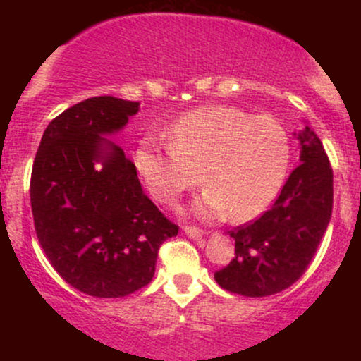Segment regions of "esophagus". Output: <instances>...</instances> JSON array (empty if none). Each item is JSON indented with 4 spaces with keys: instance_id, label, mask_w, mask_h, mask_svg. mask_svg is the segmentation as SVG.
<instances>
[{
    "instance_id": "1",
    "label": "esophagus",
    "mask_w": 361,
    "mask_h": 361,
    "mask_svg": "<svg viewBox=\"0 0 361 361\" xmlns=\"http://www.w3.org/2000/svg\"><path fill=\"white\" fill-rule=\"evenodd\" d=\"M183 231H185V234H187L190 239H199V238H202V235H204V232L197 227H185Z\"/></svg>"
}]
</instances>
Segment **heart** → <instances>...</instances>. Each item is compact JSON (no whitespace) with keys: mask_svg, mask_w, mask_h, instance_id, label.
Instances as JSON below:
<instances>
[{"mask_svg":"<svg viewBox=\"0 0 361 361\" xmlns=\"http://www.w3.org/2000/svg\"><path fill=\"white\" fill-rule=\"evenodd\" d=\"M166 139L147 136L134 164L155 201L173 206L201 181L199 216L250 220L278 195L290 162L285 127L234 106H202L171 123ZM202 176H198V173Z\"/></svg>","mask_w":361,"mask_h":361,"instance_id":"heart-1","label":"heart"}]
</instances>
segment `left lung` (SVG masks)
<instances>
[{"label":"left lung","mask_w":361,"mask_h":361,"mask_svg":"<svg viewBox=\"0 0 361 361\" xmlns=\"http://www.w3.org/2000/svg\"><path fill=\"white\" fill-rule=\"evenodd\" d=\"M300 164L269 211L231 231L235 257L214 279L245 297H269L292 286L311 264L332 216L334 173L323 145L309 126L295 133Z\"/></svg>","instance_id":"left-lung-1"}]
</instances>
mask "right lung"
<instances>
[{
    "label": "right lung",
    "mask_w": 361,
    "mask_h": 361,
    "mask_svg": "<svg viewBox=\"0 0 361 361\" xmlns=\"http://www.w3.org/2000/svg\"><path fill=\"white\" fill-rule=\"evenodd\" d=\"M140 111L136 101L90 97L47 126L31 174L38 241L73 288L99 298L152 281L159 248L178 234L145 195L136 166L108 137Z\"/></svg>",
    "instance_id": "obj_1"
}]
</instances>
